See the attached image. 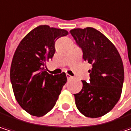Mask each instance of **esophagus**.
Segmentation results:
<instances>
[{
    "instance_id": "1",
    "label": "esophagus",
    "mask_w": 131,
    "mask_h": 131,
    "mask_svg": "<svg viewBox=\"0 0 131 131\" xmlns=\"http://www.w3.org/2000/svg\"><path fill=\"white\" fill-rule=\"evenodd\" d=\"M66 77H67V79L68 80H71L73 78V77H72V76H71L70 74H66Z\"/></svg>"
}]
</instances>
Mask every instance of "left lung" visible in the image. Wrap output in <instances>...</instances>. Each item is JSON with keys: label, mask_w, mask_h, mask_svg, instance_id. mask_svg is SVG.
I'll return each instance as SVG.
<instances>
[{"label": "left lung", "mask_w": 131, "mask_h": 131, "mask_svg": "<svg viewBox=\"0 0 131 131\" xmlns=\"http://www.w3.org/2000/svg\"><path fill=\"white\" fill-rule=\"evenodd\" d=\"M82 48L83 58L92 65L90 82L83 80V88L74 94L77 108L85 116L98 118L109 113L120 99L124 66L115 45L93 27L70 30Z\"/></svg>", "instance_id": "8db88e82"}]
</instances>
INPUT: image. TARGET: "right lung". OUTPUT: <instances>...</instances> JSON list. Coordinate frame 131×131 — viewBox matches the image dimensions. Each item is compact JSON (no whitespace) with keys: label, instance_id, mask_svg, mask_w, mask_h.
Wrapping results in <instances>:
<instances>
[{"label":"right lung","instance_id":"1","mask_svg":"<svg viewBox=\"0 0 131 131\" xmlns=\"http://www.w3.org/2000/svg\"><path fill=\"white\" fill-rule=\"evenodd\" d=\"M68 34L64 29L39 25L24 37L15 51L10 68L15 98L32 116L48 113L67 81L64 72L54 75L47 72L46 62L53 56L56 40Z\"/></svg>","mask_w":131,"mask_h":131}]
</instances>
